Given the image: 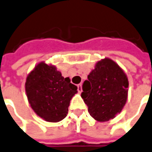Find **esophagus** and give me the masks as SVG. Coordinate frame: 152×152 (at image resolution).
Segmentation results:
<instances>
[{
	"label": "esophagus",
	"instance_id": "esophagus-1",
	"mask_svg": "<svg viewBox=\"0 0 152 152\" xmlns=\"http://www.w3.org/2000/svg\"><path fill=\"white\" fill-rule=\"evenodd\" d=\"M77 90H78V92H79V93H81V92H82V85H77Z\"/></svg>",
	"mask_w": 152,
	"mask_h": 152
}]
</instances>
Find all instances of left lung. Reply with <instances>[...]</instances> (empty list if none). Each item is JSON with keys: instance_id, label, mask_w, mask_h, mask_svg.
Segmentation results:
<instances>
[{"instance_id": "left-lung-1", "label": "left lung", "mask_w": 152, "mask_h": 152, "mask_svg": "<svg viewBox=\"0 0 152 152\" xmlns=\"http://www.w3.org/2000/svg\"><path fill=\"white\" fill-rule=\"evenodd\" d=\"M87 78L82 86L81 97L90 115L100 122L115 118L127 101L126 74L113 60L104 58L96 63Z\"/></svg>"}]
</instances>
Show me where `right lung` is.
<instances>
[{"label": "right lung", "instance_id": "right-lung-1", "mask_svg": "<svg viewBox=\"0 0 152 152\" xmlns=\"http://www.w3.org/2000/svg\"><path fill=\"white\" fill-rule=\"evenodd\" d=\"M25 90L29 104L38 116L48 122H58L68 113L77 87L64 78L52 64L41 61L28 74Z\"/></svg>", "mask_w": 152, "mask_h": 152}]
</instances>
